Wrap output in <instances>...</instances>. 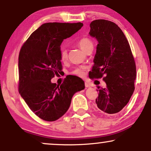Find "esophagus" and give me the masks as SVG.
I'll return each instance as SVG.
<instances>
[{
    "mask_svg": "<svg viewBox=\"0 0 151 151\" xmlns=\"http://www.w3.org/2000/svg\"><path fill=\"white\" fill-rule=\"evenodd\" d=\"M85 87H86V88H87V87H90V84H89L88 83H87V82H85Z\"/></svg>",
    "mask_w": 151,
    "mask_h": 151,
    "instance_id": "34e87169",
    "label": "esophagus"
}]
</instances>
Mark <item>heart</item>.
<instances>
[{
    "label": "heart",
    "instance_id": "b5f03b06",
    "mask_svg": "<svg viewBox=\"0 0 151 151\" xmlns=\"http://www.w3.org/2000/svg\"><path fill=\"white\" fill-rule=\"evenodd\" d=\"M78 45L81 48L83 51L85 52L88 47L93 46V42L90 38H83L78 40ZM68 58V53H67L66 50L65 48H61L60 50V59L61 61H66ZM72 73L73 75L78 76L79 77H83L85 75V70L83 68H77L75 70H73Z\"/></svg>",
    "mask_w": 151,
    "mask_h": 151
}]
</instances>
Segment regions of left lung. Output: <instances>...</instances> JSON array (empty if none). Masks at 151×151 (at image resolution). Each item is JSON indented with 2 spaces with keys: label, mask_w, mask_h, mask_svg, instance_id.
I'll return each instance as SVG.
<instances>
[{
  "label": "left lung",
  "mask_w": 151,
  "mask_h": 151,
  "mask_svg": "<svg viewBox=\"0 0 151 151\" xmlns=\"http://www.w3.org/2000/svg\"><path fill=\"white\" fill-rule=\"evenodd\" d=\"M90 35L98 40L90 78H101L106 88L98 87L96 99L102 113L115 115L129 102L134 91L137 69L129 42L120 28L109 20L91 22Z\"/></svg>",
  "instance_id": "8db88e82"
}]
</instances>
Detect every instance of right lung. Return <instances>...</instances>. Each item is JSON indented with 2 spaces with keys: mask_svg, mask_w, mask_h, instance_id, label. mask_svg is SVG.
I'll return each mask as SVG.
<instances>
[{
  "mask_svg": "<svg viewBox=\"0 0 151 151\" xmlns=\"http://www.w3.org/2000/svg\"><path fill=\"white\" fill-rule=\"evenodd\" d=\"M83 26V23L50 22L31 33L19 55V92L31 111L43 120L55 121L64 115L76 92L85 89L79 77H66L61 85L51 79L62 69L60 46Z\"/></svg>",
  "mask_w": 151,
  "mask_h": 151,
  "instance_id": "obj_1",
  "label": "right lung"
}]
</instances>
